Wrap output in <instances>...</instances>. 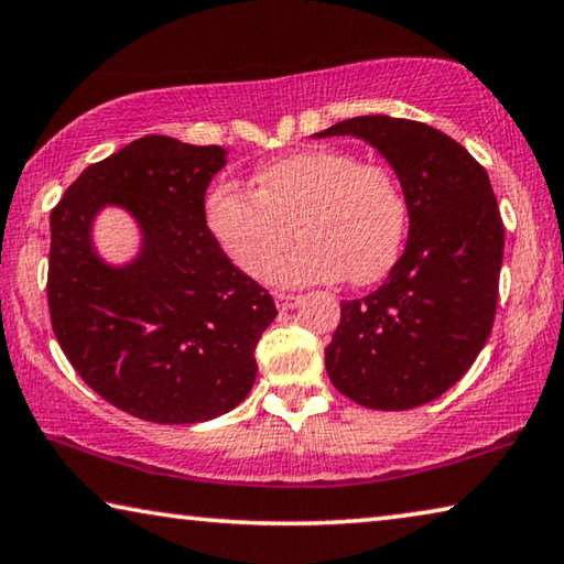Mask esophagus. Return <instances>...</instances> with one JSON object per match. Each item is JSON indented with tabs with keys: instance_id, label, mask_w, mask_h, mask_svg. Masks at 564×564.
<instances>
[{
	"instance_id": "34e87169",
	"label": "esophagus",
	"mask_w": 564,
	"mask_h": 564,
	"mask_svg": "<svg viewBox=\"0 0 564 564\" xmlns=\"http://www.w3.org/2000/svg\"><path fill=\"white\" fill-rule=\"evenodd\" d=\"M275 306H279V311H291L299 306L301 296H296V293H275Z\"/></svg>"
}]
</instances>
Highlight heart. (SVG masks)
Listing matches in <instances>:
<instances>
[{
    "label": "heart",
    "instance_id": "b5f03b06",
    "mask_svg": "<svg viewBox=\"0 0 564 564\" xmlns=\"http://www.w3.org/2000/svg\"><path fill=\"white\" fill-rule=\"evenodd\" d=\"M258 193L218 183L205 226L238 271L285 285L381 281L404 248L409 205L394 170L344 148H311L273 160L256 175ZM299 232L289 262L278 258Z\"/></svg>",
    "mask_w": 564,
    "mask_h": 564
}]
</instances>
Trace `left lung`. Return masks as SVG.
Returning a JSON list of instances; mask_svg holds the SVG:
<instances>
[{
    "label": "left lung",
    "mask_w": 564,
    "mask_h": 564,
    "mask_svg": "<svg viewBox=\"0 0 564 564\" xmlns=\"http://www.w3.org/2000/svg\"><path fill=\"white\" fill-rule=\"evenodd\" d=\"M334 135L361 138L389 160L409 205V238L377 291L341 303L328 379L369 409L429 404L469 371L495 324L505 226L489 175L424 122L361 115L316 132Z\"/></svg>",
    "instance_id": "obj_1"
}]
</instances>
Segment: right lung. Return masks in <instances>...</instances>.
<instances>
[{
    "mask_svg": "<svg viewBox=\"0 0 564 564\" xmlns=\"http://www.w3.org/2000/svg\"><path fill=\"white\" fill-rule=\"evenodd\" d=\"M223 165L218 145L145 135L85 167L52 208V330L89 389L145 422L198 424L236 409L279 314L205 226V191ZM105 204L141 228V253L124 267L91 243Z\"/></svg>",
    "mask_w": 564,
    "mask_h": 564,
    "instance_id": "obj_1",
    "label": "right lung"
}]
</instances>
